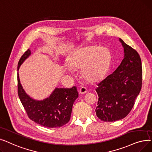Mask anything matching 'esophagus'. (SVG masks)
<instances>
[{
    "mask_svg": "<svg viewBox=\"0 0 152 152\" xmlns=\"http://www.w3.org/2000/svg\"><path fill=\"white\" fill-rule=\"evenodd\" d=\"M87 91H87V90H86V88L85 87H83V86L80 88V90H79V93L81 94V95H83V94L87 93Z\"/></svg>",
    "mask_w": 152,
    "mask_h": 152,
    "instance_id": "esophagus-1",
    "label": "esophagus"
}]
</instances>
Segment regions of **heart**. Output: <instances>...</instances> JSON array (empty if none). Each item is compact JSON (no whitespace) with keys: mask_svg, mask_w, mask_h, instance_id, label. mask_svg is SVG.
<instances>
[{"mask_svg":"<svg viewBox=\"0 0 152 152\" xmlns=\"http://www.w3.org/2000/svg\"><path fill=\"white\" fill-rule=\"evenodd\" d=\"M111 54L109 49L89 46L82 49L72 62L74 68L82 69L85 80L95 82L103 78L109 68Z\"/></svg>","mask_w":152,"mask_h":152,"instance_id":"1","label":"heart"}]
</instances>
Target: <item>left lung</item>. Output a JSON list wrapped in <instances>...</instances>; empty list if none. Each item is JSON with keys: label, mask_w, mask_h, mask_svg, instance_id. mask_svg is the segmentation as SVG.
<instances>
[{"label": "left lung", "mask_w": 152, "mask_h": 152, "mask_svg": "<svg viewBox=\"0 0 152 152\" xmlns=\"http://www.w3.org/2000/svg\"><path fill=\"white\" fill-rule=\"evenodd\" d=\"M124 56L119 66L97 85V117L104 122L124 118L131 111L142 87V68L139 54L119 38Z\"/></svg>", "instance_id": "left-lung-1"}]
</instances>
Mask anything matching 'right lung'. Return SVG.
<instances>
[{
	"label": "right lung",
	"instance_id": "right-lung-1",
	"mask_svg": "<svg viewBox=\"0 0 152 152\" xmlns=\"http://www.w3.org/2000/svg\"><path fill=\"white\" fill-rule=\"evenodd\" d=\"M31 54L28 49L18 64V94L25 110L33 121L49 128L63 126L69 121L72 106L78 93L76 86L71 88H56L50 95L42 100L35 99L25 92L20 83L18 70L21 65Z\"/></svg>",
	"mask_w": 152,
	"mask_h": 152
}]
</instances>
